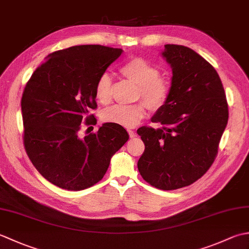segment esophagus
Segmentation results:
<instances>
[{
  "label": "esophagus",
  "mask_w": 249,
  "mask_h": 249,
  "mask_svg": "<svg viewBox=\"0 0 249 249\" xmlns=\"http://www.w3.org/2000/svg\"><path fill=\"white\" fill-rule=\"evenodd\" d=\"M128 134H129V136H130V138H134V137H136V136H137L136 131L131 130V129H128Z\"/></svg>",
  "instance_id": "esophagus-1"
}]
</instances>
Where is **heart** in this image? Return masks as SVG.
I'll return each instance as SVG.
<instances>
[{
	"label": "heart",
	"instance_id": "1",
	"mask_svg": "<svg viewBox=\"0 0 249 249\" xmlns=\"http://www.w3.org/2000/svg\"><path fill=\"white\" fill-rule=\"evenodd\" d=\"M120 72L138 86L137 96L141 97L151 109H158L165 105L170 93V86L166 79L160 77V70L143 57H133L120 67ZM112 84L108 73H103L95 86V97L102 104L111 99ZM143 103L134 105H116L107 109L103 119L123 127H134L145 116Z\"/></svg>",
	"mask_w": 249,
	"mask_h": 249
}]
</instances>
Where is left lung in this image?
Listing matches in <instances>:
<instances>
[{"instance_id": "left-lung-1", "label": "left lung", "mask_w": 249, "mask_h": 249, "mask_svg": "<svg viewBox=\"0 0 249 249\" xmlns=\"http://www.w3.org/2000/svg\"><path fill=\"white\" fill-rule=\"evenodd\" d=\"M161 55L172 68L170 93L151 119L162 127L137 130L145 145L138 170L152 186L173 190L212 166L229 112L223 83L208 61L181 45H165Z\"/></svg>"}]
</instances>
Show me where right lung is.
I'll return each instance as SVG.
<instances>
[{"mask_svg":"<svg viewBox=\"0 0 249 249\" xmlns=\"http://www.w3.org/2000/svg\"><path fill=\"white\" fill-rule=\"evenodd\" d=\"M123 50L100 45L73 46L55 51L36 68L21 99L24 146L46 179L67 190L99 182L111 157L129 136L123 126L104 123L81 138V122L96 124L95 86Z\"/></svg>","mask_w":249,"mask_h":249,"instance_id":"right-lung-1","label":"right lung"}]
</instances>
